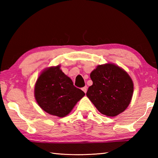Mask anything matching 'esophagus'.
Segmentation results:
<instances>
[{
	"instance_id": "1",
	"label": "esophagus",
	"mask_w": 158,
	"mask_h": 158,
	"mask_svg": "<svg viewBox=\"0 0 158 158\" xmlns=\"http://www.w3.org/2000/svg\"><path fill=\"white\" fill-rule=\"evenodd\" d=\"M82 90H83V92H84V93H86L87 92V90H88V87H87V86L83 87V88H82Z\"/></svg>"
}]
</instances>
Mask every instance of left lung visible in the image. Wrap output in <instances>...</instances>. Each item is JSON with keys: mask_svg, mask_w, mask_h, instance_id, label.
Instances as JSON below:
<instances>
[{"mask_svg": "<svg viewBox=\"0 0 158 158\" xmlns=\"http://www.w3.org/2000/svg\"><path fill=\"white\" fill-rule=\"evenodd\" d=\"M93 81L86 95L99 112L107 117L123 113L132 100L134 83L125 70L113 63L98 65L90 73Z\"/></svg>", "mask_w": 158, "mask_h": 158, "instance_id": "1", "label": "left lung"}]
</instances>
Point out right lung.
Wrapping results in <instances>:
<instances>
[{
  "mask_svg": "<svg viewBox=\"0 0 158 158\" xmlns=\"http://www.w3.org/2000/svg\"><path fill=\"white\" fill-rule=\"evenodd\" d=\"M35 98L41 108L50 115L64 117L71 112L85 93L74 86L60 65L45 69L36 79Z\"/></svg>",
  "mask_w": 158,
  "mask_h": 158,
  "instance_id": "add662e5",
  "label": "right lung"
}]
</instances>
